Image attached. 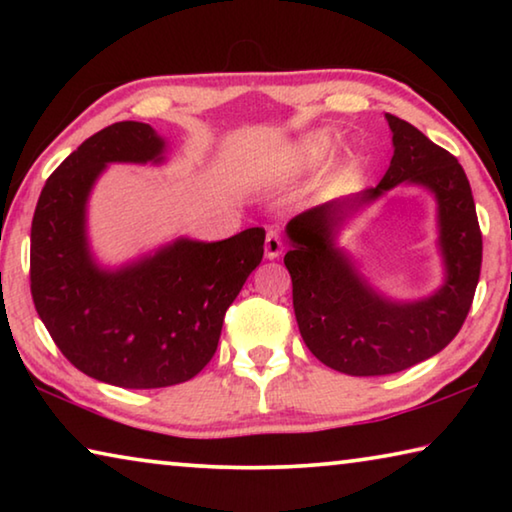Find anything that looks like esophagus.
Returning a JSON list of instances; mask_svg holds the SVG:
<instances>
[{"label":"esophagus","mask_w":512,"mask_h":512,"mask_svg":"<svg viewBox=\"0 0 512 512\" xmlns=\"http://www.w3.org/2000/svg\"><path fill=\"white\" fill-rule=\"evenodd\" d=\"M282 248H284V244H282V237L277 235L275 230L268 232V235H266V241H264V253H266V257H268V259L280 257Z\"/></svg>","instance_id":"1"}]
</instances>
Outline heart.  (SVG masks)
<instances>
[{
    "label": "heart",
    "instance_id": "1",
    "mask_svg": "<svg viewBox=\"0 0 512 512\" xmlns=\"http://www.w3.org/2000/svg\"><path fill=\"white\" fill-rule=\"evenodd\" d=\"M307 146H309V153L311 155H323L329 149V140H327L325 135H314L309 140Z\"/></svg>",
    "mask_w": 512,
    "mask_h": 512
}]
</instances>
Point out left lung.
<instances>
[{
	"label": "left lung",
	"mask_w": 512,
	"mask_h": 512,
	"mask_svg": "<svg viewBox=\"0 0 512 512\" xmlns=\"http://www.w3.org/2000/svg\"><path fill=\"white\" fill-rule=\"evenodd\" d=\"M386 119L395 153L379 185L311 207L287 225L291 250L284 264L302 339L318 361L354 377L393 375L443 350L463 327L481 275L483 239L463 167L409 121ZM400 182L427 186L439 201L448 280L420 303L377 297L333 248V232L345 215Z\"/></svg>",
	"instance_id": "8db88e82"
}]
</instances>
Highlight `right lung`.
<instances>
[{"label":"right lung","instance_id":"obj_1","mask_svg":"<svg viewBox=\"0 0 512 512\" xmlns=\"http://www.w3.org/2000/svg\"><path fill=\"white\" fill-rule=\"evenodd\" d=\"M164 140L142 121L88 137L47 178L31 223V296L65 359L121 388L196 377L223 316L264 257L262 228L203 244L178 239L153 257L101 271L85 241V201L108 162H160Z\"/></svg>","mask_w":512,"mask_h":512}]
</instances>
